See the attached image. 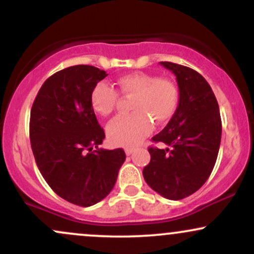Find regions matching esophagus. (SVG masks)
<instances>
[{
  "label": "esophagus",
  "mask_w": 254,
  "mask_h": 254,
  "mask_svg": "<svg viewBox=\"0 0 254 254\" xmlns=\"http://www.w3.org/2000/svg\"><path fill=\"white\" fill-rule=\"evenodd\" d=\"M133 151H135V148H125V154H127V155H131Z\"/></svg>",
  "instance_id": "34e87169"
}]
</instances>
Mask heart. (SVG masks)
<instances>
[{
	"label": "heart",
	"mask_w": 254,
	"mask_h": 254,
	"mask_svg": "<svg viewBox=\"0 0 254 254\" xmlns=\"http://www.w3.org/2000/svg\"><path fill=\"white\" fill-rule=\"evenodd\" d=\"M117 91L123 97H133L131 115L113 119L107 127L109 141L121 147L137 145L153 130V121L167 123L179 103V88L171 78L143 71L130 72L116 80ZM119 95L110 84L99 82L90 94V104L101 116H110L117 107Z\"/></svg>",
	"instance_id": "heart-1"
}]
</instances>
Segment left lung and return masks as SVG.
Returning a JSON list of instances; mask_svg holds the SVG:
<instances>
[{"label":"left lung","mask_w":254,"mask_h":254,"mask_svg":"<svg viewBox=\"0 0 254 254\" xmlns=\"http://www.w3.org/2000/svg\"><path fill=\"white\" fill-rule=\"evenodd\" d=\"M176 75L179 104L166 127L151 138L168 145L149 147L143 168L148 185L167 199L194 193L210 177L221 143L222 123L211 87L199 72L172 62H160Z\"/></svg>","instance_id":"1"}]
</instances>
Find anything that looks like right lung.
<instances>
[{"label":"right lung","mask_w":254,"mask_h":254,"mask_svg":"<svg viewBox=\"0 0 254 254\" xmlns=\"http://www.w3.org/2000/svg\"><path fill=\"white\" fill-rule=\"evenodd\" d=\"M106 76L93 65L69 66L43 83L32 105L30 139L38 168L58 196L78 206L104 199L125 161L122 148H98L105 132L90 94Z\"/></svg>","instance_id":"right-lung-1"}]
</instances>
